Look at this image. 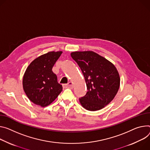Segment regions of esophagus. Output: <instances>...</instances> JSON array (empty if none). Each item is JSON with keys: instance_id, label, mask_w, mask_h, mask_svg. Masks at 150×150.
Returning <instances> with one entry per match:
<instances>
[{"instance_id": "obj_1", "label": "esophagus", "mask_w": 150, "mask_h": 150, "mask_svg": "<svg viewBox=\"0 0 150 150\" xmlns=\"http://www.w3.org/2000/svg\"><path fill=\"white\" fill-rule=\"evenodd\" d=\"M63 87L64 88H69L71 89H72L73 88V83L72 82H69L68 84H63Z\"/></svg>"}]
</instances>
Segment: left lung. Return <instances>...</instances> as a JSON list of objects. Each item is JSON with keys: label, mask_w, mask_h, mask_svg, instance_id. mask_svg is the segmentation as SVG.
Returning a JSON list of instances; mask_svg holds the SVG:
<instances>
[{"label": "left lung", "mask_w": 150, "mask_h": 150, "mask_svg": "<svg viewBox=\"0 0 150 150\" xmlns=\"http://www.w3.org/2000/svg\"><path fill=\"white\" fill-rule=\"evenodd\" d=\"M71 56L82 71L88 90L79 99L81 105L90 111L101 110L114 99L119 90L120 77L116 67L93 51H74Z\"/></svg>", "instance_id": "left-lung-1"}]
</instances>
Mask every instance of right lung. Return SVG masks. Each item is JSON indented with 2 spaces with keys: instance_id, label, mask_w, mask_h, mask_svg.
Returning <instances> with one entry per match:
<instances>
[{
  "instance_id": "add662e5",
  "label": "right lung",
  "mask_w": 150,
  "mask_h": 150,
  "mask_svg": "<svg viewBox=\"0 0 150 150\" xmlns=\"http://www.w3.org/2000/svg\"><path fill=\"white\" fill-rule=\"evenodd\" d=\"M62 51H50L36 58L27 67L23 78V90L33 103L45 107L55 100L62 91L52 67Z\"/></svg>"
}]
</instances>
